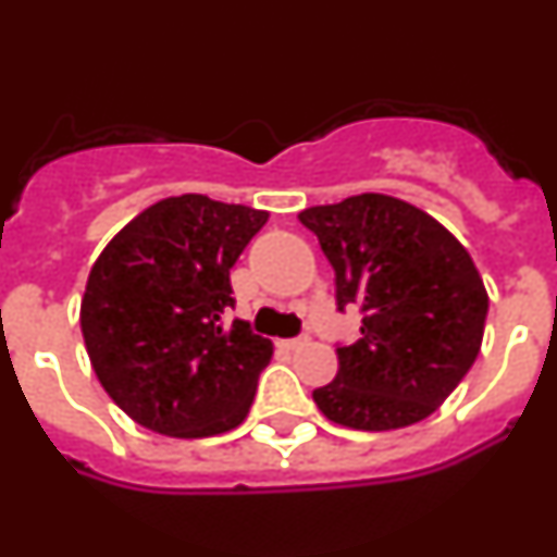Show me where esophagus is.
<instances>
[{
	"mask_svg": "<svg viewBox=\"0 0 557 557\" xmlns=\"http://www.w3.org/2000/svg\"><path fill=\"white\" fill-rule=\"evenodd\" d=\"M309 343V337H293V339H282L278 346L287 348V351H298V348H304Z\"/></svg>",
	"mask_w": 557,
	"mask_h": 557,
	"instance_id": "obj_1",
	"label": "esophagus"
}]
</instances>
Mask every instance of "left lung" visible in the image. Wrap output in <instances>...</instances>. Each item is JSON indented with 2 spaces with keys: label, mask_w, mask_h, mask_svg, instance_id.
<instances>
[{
  "label": "left lung",
  "mask_w": 557,
  "mask_h": 557,
  "mask_svg": "<svg viewBox=\"0 0 557 557\" xmlns=\"http://www.w3.org/2000/svg\"><path fill=\"white\" fill-rule=\"evenodd\" d=\"M298 220L334 268L339 312H362L357 343L337 346L334 382L312 393L318 410L366 432L424 421L482 346L488 293L469 250L426 211L376 191Z\"/></svg>",
  "instance_id": "8db88e82"
}]
</instances>
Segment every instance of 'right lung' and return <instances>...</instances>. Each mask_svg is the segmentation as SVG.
I'll list each match as a JSON object with an SVG mask.
<instances>
[{
	"mask_svg": "<svg viewBox=\"0 0 557 557\" xmlns=\"http://www.w3.org/2000/svg\"><path fill=\"white\" fill-rule=\"evenodd\" d=\"M268 211L206 195L166 198L113 236L81 304L86 351L113 405L170 437L239 426L273 343L225 323L231 268Z\"/></svg>",
	"mask_w": 557,
	"mask_h": 557,
	"instance_id": "1",
	"label": "right lung"
}]
</instances>
